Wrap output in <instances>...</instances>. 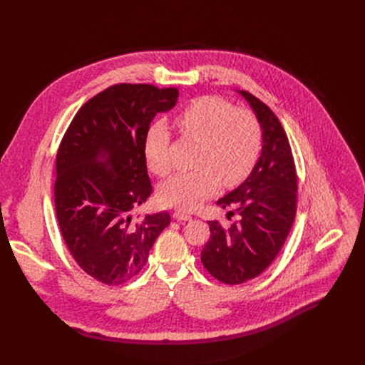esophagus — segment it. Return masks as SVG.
<instances>
[{"label": "esophagus", "mask_w": 365, "mask_h": 365, "mask_svg": "<svg viewBox=\"0 0 365 365\" xmlns=\"http://www.w3.org/2000/svg\"><path fill=\"white\" fill-rule=\"evenodd\" d=\"M173 218H175L176 221H190V220H192V217H190L189 214L183 212V211H175V212H173Z\"/></svg>", "instance_id": "esophagus-1"}]
</instances>
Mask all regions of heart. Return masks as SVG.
Wrapping results in <instances>:
<instances>
[{
    "instance_id": "b5f03b06",
    "label": "heart",
    "mask_w": 365,
    "mask_h": 365,
    "mask_svg": "<svg viewBox=\"0 0 365 365\" xmlns=\"http://www.w3.org/2000/svg\"><path fill=\"white\" fill-rule=\"evenodd\" d=\"M176 127L189 138L200 141L192 172H179L159 187V197L169 206L190 211L211 196L220 183L240 185L254 169L262 153V127L257 118L218 96L190 101L176 115ZM170 134L163 123L151 125L144 138L147 168L159 176L170 170Z\"/></svg>"
}]
</instances>
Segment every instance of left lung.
Here are the masks:
<instances>
[{
  "label": "left lung",
  "mask_w": 365,
  "mask_h": 365,
  "mask_svg": "<svg viewBox=\"0 0 365 365\" xmlns=\"http://www.w3.org/2000/svg\"><path fill=\"white\" fill-rule=\"evenodd\" d=\"M251 107L263 131L262 154L250 176L218 199L238 215L224 230L210 221L211 237L200 252L203 267L227 284H241L262 274L280 252L296 215L297 178L287 135L264 102L237 91Z\"/></svg>",
  "instance_id": "8db88e82"
}]
</instances>
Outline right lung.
I'll return each mask as SVG.
<instances>
[{"mask_svg": "<svg viewBox=\"0 0 365 365\" xmlns=\"http://www.w3.org/2000/svg\"><path fill=\"white\" fill-rule=\"evenodd\" d=\"M178 98L176 88L110 86L83 103L61 143L58 222L75 262L98 282L118 286L138 274L170 224L168 212L134 220L131 211L153 190L143 150L150 123Z\"/></svg>", "mask_w": 365, "mask_h": 365, "instance_id": "obj_1", "label": "right lung"}]
</instances>
